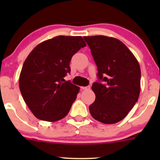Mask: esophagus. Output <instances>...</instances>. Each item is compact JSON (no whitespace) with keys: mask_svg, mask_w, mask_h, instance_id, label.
Wrapping results in <instances>:
<instances>
[{"mask_svg":"<svg viewBox=\"0 0 160 160\" xmlns=\"http://www.w3.org/2000/svg\"><path fill=\"white\" fill-rule=\"evenodd\" d=\"M90 89V86H81V89L82 90H88Z\"/></svg>","mask_w":160,"mask_h":160,"instance_id":"34e87169","label":"esophagus"}]
</instances>
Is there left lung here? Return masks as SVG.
Here are the masks:
<instances>
[{
    "mask_svg": "<svg viewBox=\"0 0 160 160\" xmlns=\"http://www.w3.org/2000/svg\"><path fill=\"white\" fill-rule=\"evenodd\" d=\"M98 68L92 89L95 100L89 105L95 120L105 124L120 122L138 99L141 68L133 53L122 42L111 37H83Z\"/></svg>",
    "mask_w": 160,
    "mask_h": 160,
    "instance_id": "1",
    "label": "left lung"
}]
</instances>
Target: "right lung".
Returning a JSON list of instances; mask_svg holds the SVG:
<instances>
[{
	"mask_svg": "<svg viewBox=\"0 0 160 160\" xmlns=\"http://www.w3.org/2000/svg\"><path fill=\"white\" fill-rule=\"evenodd\" d=\"M86 44L80 36H57L42 42L24 62L19 89L28 107L38 119L56 122L68 113L80 87L64 78L70 62Z\"/></svg>",
	"mask_w": 160,
	"mask_h": 160,
	"instance_id": "add662e5",
	"label": "right lung"
}]
</instances>
